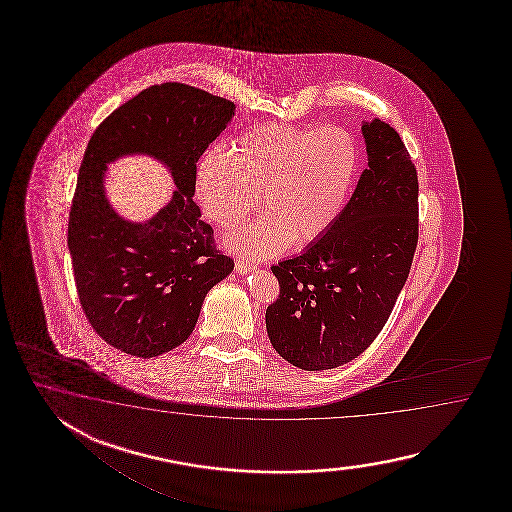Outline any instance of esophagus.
Instances as JSON below:
<instances>
[{
  "label": "esophagus",
  "instance_id": "34e87169",
  "mask_svg": "<svg viewBox=\"0 0 512 512\" xmlns=\"http://www.w3.org/2000/svg\"><path fill=\"white\" fill-rule=\"evenodd\" d=\"M234 267H236V272H240V274H249V272L258 269L254 263H249V261L245 260H236Z\"/></svg>",
  "mask_w": 512,
  "mask_h": 512
}]
</instances>
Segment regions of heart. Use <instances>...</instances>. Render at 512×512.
I'll return each mask as SVG.
<instances>
[{
    "instance_id": "heart-1",
    "label": "heart",
    "mask_w": 512,
    "mask_h": 512,
    "mask_svg": "<svg viewBox=\"0 0 512 512\" xmlns=\"http://www.w3.org/2000/svg\"><path fill=\"white\" fill-rule=\"evenodd\" d=\"M357 139L340 126L263 124L205 153L197 164L196 196L221 229H232L258 205L265 212L230 232L225 245L260 260L304 247L331 229L359 174Z\"/></svg>"
}]
</instances>
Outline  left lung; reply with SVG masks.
<instances>
[{
	"instance_id": "8db88e82",
	"label": "left lung",
	"mask_w": 512,
	"mask_h": 512,
	"mask_svg": "<svg viewBox=\"0 0 512 512\" xmlns=\"http://www.w3.org/2000/svg\"><path fill=\"white\" fill-rule=\"evenodd\" d=\"M368 168L337 223L302 254L272 265L280 294L267 307L272 348L305 371L357 359L388 322L419 238V183L390 124L362 122Z\"/></svg>"
}]
</instances>
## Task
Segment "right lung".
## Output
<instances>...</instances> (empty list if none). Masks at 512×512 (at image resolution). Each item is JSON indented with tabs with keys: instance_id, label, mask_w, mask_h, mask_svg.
Returning a JSON list of instances; mask_svg holds the SVG:
<instances>
[{
	"instance_id": "1",
	"label": "right lung",
	"mask_w": 512,
	"mask_h": 512,
	"mask_svg": "<svg viewBox=\"0 0 512 512\" xmlns=\"http://www.w3.org/2000/svg\"><path fill=\"white\" fill-rule=\"evenodd\" d=\"M234 111L227 98L166 82L115 109L87 142L67 247L82 309L109 346L141 359L181 346L208 291L234 269L192 199L196 163ZM133 152L161 160L176 183L169 205L144 224L119 217L103 190L107 164Z\"/></svg>"
}]
</instances>
